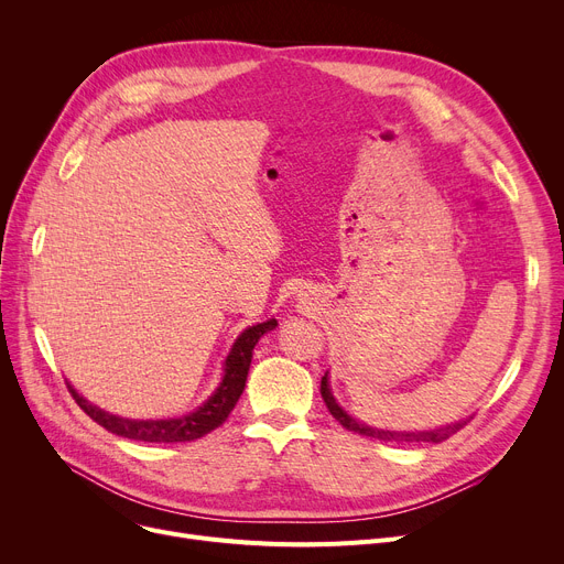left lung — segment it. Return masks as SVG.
Returning <instances> with one entry per match:
<instances>
[{
  "label": "left lung",
  "mask_w": 564,
  "mask_h": 564,
  "mask_svg": "<svg viewBox=\"0 0 564 564\" xmlns=\"http://www.w3.org/2000/svg\"><path fill=\"white\" fill-rule=\"evenodd\" d=\"M319 393H322V400H324V404H327L332 416H334L345 430H349V432H354V434H361V436H366V438H377V441H387V443H441V441L451 438L453 434H457V432L470 421V419H468V421H459V423L448 425V427L425 430V432H391V430H377V427H368V425H364V423H359V421H354V419L349 416V413H345V411L336 404V400H334V395H332V391H329V379H327V375L322 377Z\"/></svg>",
  "instance_id": "obj_1"
}]
</instances>
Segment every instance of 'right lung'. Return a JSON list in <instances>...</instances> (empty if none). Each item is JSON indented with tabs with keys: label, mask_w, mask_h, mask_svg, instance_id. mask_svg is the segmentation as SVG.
I'll return each mask as SVG.
<instances>
[{
	"label": "right lung",
	"mask_w": 564,
	"mask_h": 564,
	"mask_svg": "<svg viewBox=\"0 0 564 564\" xmlns=\"http://www.w3.org/2000/svg\"><path fill=\"white\" fill-rule=\"evenodd\" d=\"M276 327V319H267L256 324V327H249L240 338L235 340L226 368H224V379L219 383V389L213 393V398L207 400L203 406H198L194 413H187L183 419H169V421H132V419H121L113 416V413H107L91 402H86L73 387L68 383V391L79 404V409L86 413L88 419L96 421L100 427H105L111 434H118L123 438L132 441H145V443H185V441H196L205 436L207 432L217 430L232 411V406L240 400L249 366H251V354L256 343L260 340L262 334L272 332Z\"/></svg>",
	"instance_id": "1"
}]
</instances>
